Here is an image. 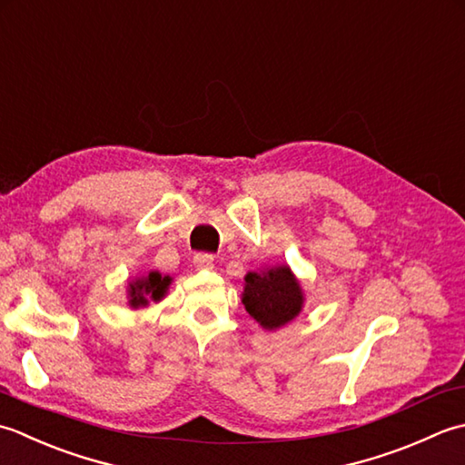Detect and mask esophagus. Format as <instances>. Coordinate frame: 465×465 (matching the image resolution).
Masks as SVG:
<instances>
[{
  "mask_svg": "<svg viewBox=\"0 0 465 465\" xmlns=\"http://www.w3.org/2000/svg\"><path fill=\"white\" fill-rule=\"evenodd\" d=\"M214 254L211 252H196L194 254V267L196 269H213Z\"/></svg>",
  "mask_w": 465,
  "mask_h": 465,
  "instance_id": "obj_1",
  "label": "esophagus"
}]
</instances>
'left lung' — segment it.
<instances>
[{"mask_svg":"<svg viewBox=\"0 0 465 465\" xmlns=\"http://www.w3.org/2000/svg\"><path fill=\"white\" fill-rule=\"evenodd\" d=\"M302 302V289L287 264L244 277L242 305L262 329L274 331L291 323L301 312Z\"/></svg>","mask_w":465,"mask_h":465,"instance_id":"obj_1","label":"left lung"}]
</instances>
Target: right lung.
Returning <instances> with one entry per match:
<instances>
[{"label": "right lung", "mask_w": 465, "mask_h": 465, "mask_svg": "<svg viewBox=\"0 0 465 465\" xmlns=\"http://www.w3.org/2000/svg\"><path fill=\"white\" fill-rule=\"evenodd\" d=\"M170 282H173V279H170L168 274L164 277V274H160L158 271H150L146 277L134 279L128 282V305L132 309H138L146 307L150 301L158 302L166 295Z\"/></svg>", "instance_id": "add662e5"}]
</instances>
